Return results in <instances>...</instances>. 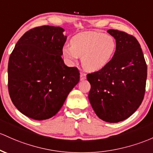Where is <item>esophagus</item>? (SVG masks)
<instances>
[{
  "instance_id": "34e87169",
  "label": "esophagus",
  "mask_w": 153,
  "mask_h": 153,
  "mask_svg": "<svg viewBox=\"0 0 153 153\" xmlns=\"http://www.w3.org/2000/svg\"><path fill=\"white\" fill-rule=\"evenodd\" d=\"M80 80H83L85 79V78H86V74L83 73V72H80Z\"/></svg>"
}]
</instances>
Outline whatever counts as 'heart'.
Listing matches in <instances>:
<instances>
[{"label":"heart","instance_id":"b5f03b06","mask_svg":"<svg viewBox=\"0 0 153 153\" xmlns=\"http://www.w3.org/2000/svg\"><path fill=\"white\" fill-rule=\"evenodd\" d=\"M70 46L62 48V55L70 65L81 57L85 70L96 72L105 68L110 62L116 50V42L110 35L94 31L83 32L74 36Z\"/></svg>","mask_w":153,"mask_h":153}]
</instances>
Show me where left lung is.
<instances>
[{
  "label": "left lung",
  "instance_id": "1",
  "mask_svg": "<svg viewBox=\"0 0 153 153\" xmlns=\"http://www.w3.org/2000/svg\"><path fill=\"white\" fill-rule=\"evenodd\" d=\"M107 33L116 41V50L105 68L88 74V100L97 115L104 121L118 123L139 108L145 92L147 68L138 41L115 30Z\"/></svg>",
  "mask_w": 153,
  "mask_h": 153
}]
</instances>
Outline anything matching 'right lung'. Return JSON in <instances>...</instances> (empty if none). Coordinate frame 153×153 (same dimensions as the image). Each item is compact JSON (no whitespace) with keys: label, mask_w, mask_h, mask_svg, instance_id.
<instances>
[{"label":"right lung","mask_w":153,"mask_h":153,"mask_svg":"<svg viewBox=\"0 0 153 153\" xmlns=\"http://www.w3.org/2000/svg\"><path fill=\"white\" fill-rule=\"evenodd\" d=\"M60 27L41 26L25 33L10 55L8 91L14 106L28 117L46 120L59 111L80 80L78 68L62 58L67 36Z\"/></svg>","instance_id":"obj_1"}]
</instances>
